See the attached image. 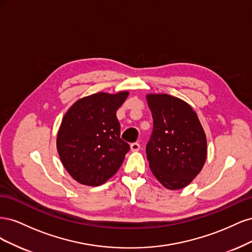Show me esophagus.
<instances>
[{"instance_id":"esophagus-1","label":"esophagus","mask_w":252,"mask_h":252,"mask_svg":"<svg viewBox=\"0 0 252 252\" xmlns=\"http://www.w3.org/2000/svg\"><path fill=\"white\" fill-rule=\"evenodd\" d=\"M140 144L138 143V142H134V143H132L131 145H130V148H131V150L132 151H138V150H140Z\"/></svg>"}]
</instances>
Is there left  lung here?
Here are the masks:
<instances>
[{
	"instance_id": "1",
	"label": "left lung",
	"mask_w": 252,
	"mask_h": 252,
	"mask_svg": "<svg viewBox=\"0 0 252 252\" xmlns=\"http://www.w3.org/2000/svg\"><path fill=\"white\" fill-rule=\"evenodd\" d=\"M154 128L146 145L149 167L171 190L186 187L202 170L207 156L204 129L191 106L169 94H148Z\"/></svg>"
}]
</instances>
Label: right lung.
Masks as SVG:
<instances>
[{"instance_id":"right-lung-1","label":"right lung","mask_w":252,"mask_h":252,"mask_svg":"<svg viewBox=\"0 0 252 252\" xmlns=\"http://www.w3.org/2000/svg\"><path fill=\"white\" fill-rule=\"evenodd\" d=\"M128 96L98 93L75 102L63 118L57 148L65 169L81 184L100 186L116 173L130 149L121 139L117 110Z\"/></svg>"}]
</instances>
